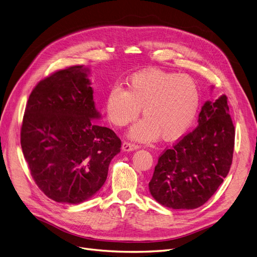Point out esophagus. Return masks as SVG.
Returning a JSON list of instances; mask_svg holds the SVG:
<instances>
[{
  "label": "esophagus",
  "instance_id": "esophagus-1",
  "mask_svg": "<svg viewBox=\"0 0 257 257\" xmlns=\"http://www.w3.org/2000/svg\"><path fill=\"white\" fill-rule=\"evenodd\" d=\"M138 148H139L138 145L132 144L130 142H124V143H122V145H121V149L124 150V151H127V152L133 151V150H136Z\"/></svg>",
  "mask_w": 257,
  "mask_h": 257
}]
</instances>
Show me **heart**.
Segmentation results:
<instances>
[{
    "mask_svg": "<svg viewBox=\"0 0 257 257\" xmlns=\"http://www.w3.org/2000/svg\"><path fill=\"white\" fill-rule=\"evenodd\" d=\"M199 108L195 81L186 74L149 69L132 75L127 90L114 86L106 99V114L116 127L136 120L142 109L144 116L132 127L129 137L152 142L160 136L172 142L184 137L193 124Z\"/></svg>",
    "mask_w": 257,
    "mask_h": 257,
    "instance_id": "obj_1",
    "label": "heart"
}]
</instances>
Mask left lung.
<instances>
[{
    "mask_svg": "<svg viewBox=\"0 0 257 257\" xmlns=\"http://www.w3.org/2000/svg\"><path fill=\"white\" fill-rule=\"evenodd\" d=\"M198 126L159 158L149 182L151 195L165 207L195 209L213 195L229 173L235 129L227 96L207 101Z\"/></svg>",
    "mask_w": 257,
    "mask_h": 257,
    "instance_id": "1",
    "label": "left lung"
}]
</instances>
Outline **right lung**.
I'll use <instances>...</instances> for the list:
<instances>
[{"mask_svg":"<svg viewBox=\"0 0 257 257\" xmlns=\"http://www.w3.org/2000/svg\"><path fill=\"white\" fill-rule=\"evenodd\" d=\"M84 66L55 71L31 91L21 146L31 176L58 203L80 204L102 188L120 151L114 131L96 125L93 90Z\"/></svg>","mask_w":257,"mask_h":257,"instance_id":"right-lung-1","label":"right lung"}]
</instances>
